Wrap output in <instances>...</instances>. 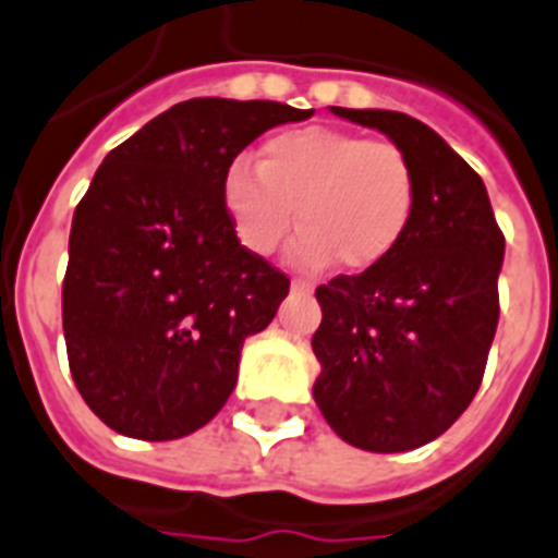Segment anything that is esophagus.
I'll return each mask as SVG.
<instances>
[{
  "mask_svg": "<svg viewBox=\"0 0 558 558\" xmlns=\"http://www.w3.org/2000/svg\"><path fill=\"white\" fill-rule=\"evenodd\" d=\"M291 288H293V291H300V293H311L316 288V284L311 282V279H293Z\"/></svg>",
  "mask_w": 558,
  "mask_h": 558,
  "instance_id": "1",
  "label": "esophagus"
}]
</instances>
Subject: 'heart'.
I'll return each mask as SVG.
<instances>
[{
  "label": "heart",
  "mask_w": 558,
  "mask_h": 558,
  "mask_svg": "<svg viewBox=\"0 0 558 558\" xmlns=\"http://www.w3.org/2000/svg\"><path fill=\"white\" fill-rule=\"evenodd\" d=\"M221 202L239 242L258 256L274 253L300 216L288 247L293 265L340 258L349 270H368L403 242L417 175L391 141L305 126L267 137L258 167L235 158L221 178Z\"/></svg>",
  "instance_id": "b5f03b06"
}]
</instances>
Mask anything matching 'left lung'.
Instances as JSON below:
<instances>
[{
  "mask_svg": "<svg viewBox=\"0 0 558 558\" xmlns=\"http://www.w3.org/2000/svg\"><path fill=\"white\" fill-rule=\"evenodd\" d=\"M331 111L409 155L417 204L391 256L316 288L314 400L351 447L409 452L444 435L478 391L498 325L505 235L478 172L426 123L403 111Z\"/></svg>",
  "mask_w": 558,
  "mask_h": 558,
  "instance_id": "left-lung-1",
  "label": "left lung"
}]
</instances>
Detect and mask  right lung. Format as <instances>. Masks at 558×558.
<instances>
[{"label":"right lung","mask_w":558,"mask_h":558,"mask_svg":"<svg viewBox=\"0 0 558 558\" xmlns=\"http://www.w3.org/2000/svg\"><path fill=\"white\" fill-rule=\"evenodd\" d=\"M311 114L195 97L102 158L71 221L62 331L71 377L109 429L175 440L221 412L244 340L291 288L235 239L221 178L262 132Z\"/></svg>","instance_id":"1"}]
</instances>
